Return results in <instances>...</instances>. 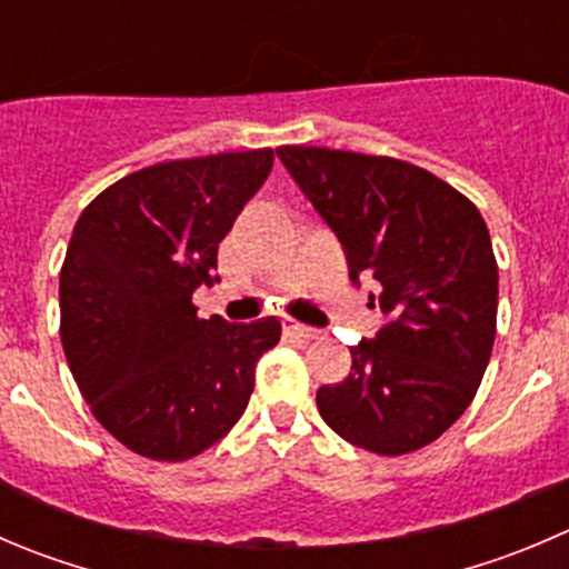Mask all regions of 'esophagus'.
Masks as SVG:
<instances>
[{
  "label": "esophagus",
  "instance_id": "obj_1",
  "mask_svg": "<svg viewBox=\"0 0 569 569\" xmlns=\"http://www.w3.org/2000/svg\"><path fill=\"white\" fill-rule=\"evenodd\" d=\"M283 328H286V333L295 336V339H302V341H311V339H319V336H322V330H319V328H311V325L286 322Z\"/></svg>",
  "mask_w": 569,
  "mask_h": 569
}]
</instances>
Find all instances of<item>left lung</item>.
Returning <instances> with one entry per match:
<instances>
[{"label": "left lung", "instance_id": "obj_1", "mask_svg": "<svg viewBox=\"0 0 569 569\" xmlns=\"http://www.w3.org/2000/svg\"><path fill=\"white\" fill-rule=\"evenodd\" d=\"M274 152L339 239L352 283L378 280L386 317L375 339L350 347V375L319 386V413L356 448L413 453L467 411L492 356L498 263L487 222L453 186L406 161Z\"/></svg>", "mask_w": 569, "mask_h": 569}]
</instances>
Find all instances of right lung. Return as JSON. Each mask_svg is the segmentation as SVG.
Segmentation results:
<instances>
[{
  "mask_svg": "<svg viewBox=\"0 0 569 569\" xmlns=\"http://www.w3.org/2000/svg\"><path fill=\"white\" fill-rule=\"evenodd\" d=\"M272 150L219 152L132 172L80 213L60 269L66 361L110 437L156 461L217 445L250 402L274 317L200 319L219 241L272 172Z\"/></svg>",
  "mask_w": 569,
  "mask_h": 569,
  "instance_id": "1",
  "label": "right lung"
}]
</instances>
